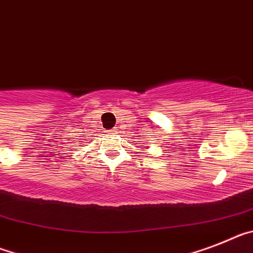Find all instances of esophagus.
Masks as SVG:
<instances>
[{
    "mask_svg": "<svg viewBox=\"0 0 253 253\" xmlns=\"http://www.w3.org/2000/svg\"><path fill=\"white\" fill-rule=\"evenodd\" d=\"M114 132H116V133H118V132H120V131H118V129L116 128V129H114Z\"/></svg>",
    "mask_w": 253,
    "mask_h": 253,
    "instance_id": "esophagus-1",
    "label": "esophagus"
}]
</instances>
